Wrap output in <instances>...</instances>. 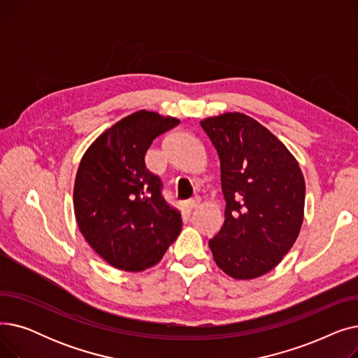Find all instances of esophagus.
Listing matches in <instances>:
<instances>
[{
  "instance_id": "1",
  "label": "esophagus",
  "mask_w": 358,
  "mask_h": 358,
  "mask_svg": "<svg viewBox=\"0 0 358 358\" xmlns=\"http://www.w3.org/2000/svg\"><path fill=\"white\" fill-rule=\"evenodd\" d=\"M200 204V197H193V199H190V200H187V203H185V206H187V209L189 210H193V209H196L197 206Z\"/></svg>"
}]
</instances>
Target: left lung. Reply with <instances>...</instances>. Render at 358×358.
<instances>
[{
	"instance_id": "left-lung-1",
	"label": "left lung",
	"mask_w": 358,
	"mask_h": 358,
	"mask_svg": "<svg viewBox=\"0 0 358 358\" xmlns=\"http://www.w3.org/2000/svg\"><path fill=\"white\" fill-rule=\"evenodd\" d=\"M200 124L219 154L227 200L223 227L209 241L216 266L235 280L264 275L302 228V169L283 142L243 113H223Z\"/></svg>"
}]
</instances>
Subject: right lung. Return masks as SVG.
<instances>
[{
    "label": "right lung",
    "instance_id": "right-lung-1",
    "mask_svg": "<svg viewBox=\"0 0 358 358\" xmlns=\"http://www.w3.org/2000/svg\"><path fill=\"white\" fill-rule=\"evenodd\" d=\"M180 120L139 110L104 130L81 158L73 184L78 228L111 267H154L181 232V213L161 196V180L145 165L152 141Z\"/></svg>",
    "mask_w": 358,
    "mask_h": 358
}]
</instances>
